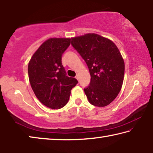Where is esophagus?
<instances>
[{
  "label": "esophagus",
  "instance_id": "obj_1",
  "mask_svg": "<svg viewBox=\"0 0 153 153\" xmlns=\"http://www.w3.org/2000/svg\"><path fill=\"white\" fill-rule=\"evenodd\" d=\"M75 78H76L77 80H79V76H78V75H76V77H75Z\"/></svg>",
  "mask_w": 153,
  "mask_h": 153
}]
</instances>
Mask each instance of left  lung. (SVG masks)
Here are the masks:
<instances>
[{
  "instance_id": "left-lung-1",
  "label": "left lung",
  "mask_w": 153,
  "mask_h": 153,
  "mask_svg": "<svg viewBox=\"0 0 153 153\" xmlns=\"http://www.w3.org/2000/svg\"><path fill=\"white\" fill-rule=\"evenodd\" d=\"M72 46L85 60L91 75L84 89L90 104L104 107L118 96L123 82L125 64L119 49L111 40L96 34L72 39Z\"/></svg>"
}]
</instances>
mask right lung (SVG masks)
<instances>
[{
	"mask_svg": "<svg viewBox=\"0 0 153 153\" xmlns=\"http://www.w3.org/2000/svg\"><path fill=\"white\" fill-rule=\"evenodd\" d=\"M71 44V39H49L35 52L28 64L30 83L35 96L42 104L59 109L68 102L71 89L78 83L68 77L62 64V54Z\"/></svg>",
	"mask_w": 153,
	"mask_h": 153,
	"instance_id": "1",
	"label": "right lung"
}]
</instances>
